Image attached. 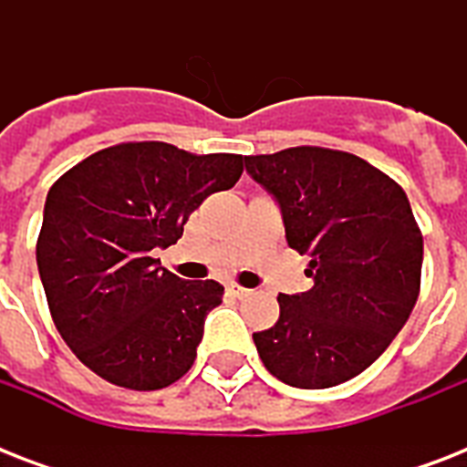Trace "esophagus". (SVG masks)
I'll return each instance as SVG.
<instances>
[{"label": "esophagus", "mask_w": 467, "mask_h": 467, "mask_svg": "<svg viewBox=\"0 0 467 467\" xmlns=\"http://www.w3.org/2000/svg\"><path fill=\"white\" fill-rule=\"evenodd\" d=\"M227 291L233 293L234 298H247V296H249L247 288H242V285H237V284H230V285H227Z\"/></svg>", "instance_id": "34e87169"}]
</instances>
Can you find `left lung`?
<instances>
[{
  "label": "left lung",
  "instance_id": "obj_1",
  "mask_svg": "<svg viewBox=\"0 0 467 467\" xmlns=\"http://www.w3.org/2000/svg\"><path fill=\"white\" fill-rule=\"evenodd\" d=\"M281 208L288 247L310 259L312 288L278 296V322L254 332L271 376L322 390L363 373L412 312L424 240L405 191L348 152L288 148L244 157Z\"/></svg>",
  "mask_w": 467,
  "mask_h": 467
}]
</instances>
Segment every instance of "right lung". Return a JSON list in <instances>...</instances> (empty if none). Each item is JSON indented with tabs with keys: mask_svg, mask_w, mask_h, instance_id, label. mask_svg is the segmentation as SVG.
Instances as JSON below:
<instances>
[{
	"mask_svg": "<svg viewBox=\"0 0 467 467\" xmlns=\"http://www.w3.org/2000/svg\"><path fill=\"white\" fill-rule=\"evenodd\" d=\"M242 155L169 142L99 150L50 186L36 262L57 332L97 376L160 390L193 366L218 281H183L155 249L176 244L198 205L233 189Z\"/></svg>",
	"mask_w": 467,
	"mask_h": 467,
	"instance_id": "right-lung-1",
	"label": "right lung"
}]
</instances>
